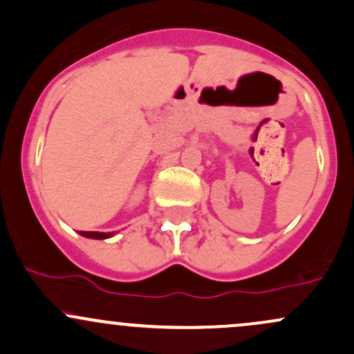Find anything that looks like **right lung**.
Listing matches in <instances>:
<instances>
[{
  "label": "right lung",
  "instance_id": "1",
  "mask_svg": "<svg viewBox=\"0 0 354 354\" xmlns=\"http://www.w3.org/2000/svg\"><path fill=\"white\" fill-rule=\"evenodd\" d=\"M80 235L87 236V239H95V240H104L112 236L114 234H104V232H80Z\"/></svg>",
  "mask_w": 354,
  "mask_h": 354
}]
</instances>
